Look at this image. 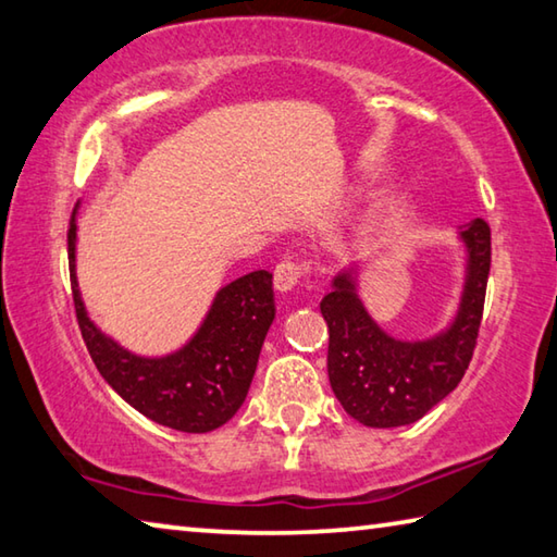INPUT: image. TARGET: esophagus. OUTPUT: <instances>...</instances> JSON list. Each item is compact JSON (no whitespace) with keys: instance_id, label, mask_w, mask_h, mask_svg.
Returning <instances> with one entry per match:
<instances>
[{"instance_id":"1","label":"esophagus","mask_w":557,"mask_h":557,"mask_svg":"<svg viewBox=\"0 0 557 557\" xmlns=\"http://www.w3.org/2000/svg\"><path fill=\"white\" fill-rule=\"evenodd\" d=\"M306 263L300 261H290V259H284L276 263V269H273V286H276V290H281V294H286V290L296 288L300 284V278L306 276Z\"/></svg>"}]
</instances>
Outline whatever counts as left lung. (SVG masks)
<instances>
[{"mask_svg":"<svg viewBox=\"0 0 557 557\" xmlns=\"http://www.w3.org/2000/svg\"><path fill=\"white\" fill-rule=\"evenodd\" d=\"M467 278L460 310L443 335L406 343L386 335L359 300L352 273H339L320 300L327 323V376L345 411L369 428L416 423L462 382L482 325L492 230L482 218L465 224Z\"/></svg>","mask_w":557,"mask_h":557,"instance_id":"left-lung-1","label":"left lung"}]
</instances>
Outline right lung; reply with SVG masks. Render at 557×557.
<instances>
[{
	"mask_svg": "<svg viewBox=\"0 0 557 557\" xmlns=\"http://www.w3.org/2000/svg\"><path fill=\"white\" fill-rule=\"evenodd\" d=\"M67 263L87 352L126 404L181 433H210L239 411L276 315L269 271H251L224 286L188 345L169 357L149 359L104 337L85 313L75 281V210L67 230Z\"/></svg>",
	"mask_w": 557,
	"mask_h": 557,
	"instance_id": "obj_1",
	"label": "right lung"
}]
</instances>
